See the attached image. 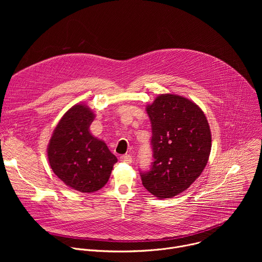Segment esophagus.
I'll list each match as a JSON object with an SVG mask.
<instances>
[{
    "label": "esophagus",
    "instance_id": "34e87169",
    "mask_svg": "<svg viewBox=\"0 0 262 262\" xmlns=\"http://www.w3.org/2000/svg\"><path fill=\"white\" fill-rule=\"evenodd\" d=\"M120 161L126 164H130L133 162V158L130 155H123L120 157Z\"/></svg>",
    "mask_w": 262,
    "mask_h": 262
}]
</instances>
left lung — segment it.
Returning <instances> with one entry per match:
<instances>
[{"mask_svg":"<svg viewBox=\"0 0 262 262\" xmlns=\"http://www.w3.org/2000/svg\"><path fill=\"white\" fill-rule=\"evenodd\" d=\"M151 122V169L141 173L144 188L159 199L182 193L201 175L211 150L204 112L177 94H161L146 105Z\"/></svg>","mask_w":262,"mask_h":262,"instance_id":"1","label":"left lung"}]
</instances>
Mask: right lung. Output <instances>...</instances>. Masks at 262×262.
Segmentation results:
<instances>
[{"label": "right lung", "mask_w": 262, "mask_h": 262, "mask_svg": "<svg viewBox=\"0 0 262 262\" xmlns=\"http://www.w3.org/2000/svg\"><path fill=\"white\" fill-rule=\"evenodd\" d=\"M94 112L86 104L71 106L60 119L48 145L53 172L69 188L93 193L107 182L117 158L106 144L92 136Z\"/></svg>", "instance_id": "1"}]
</instances>
